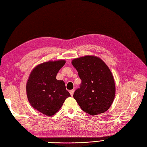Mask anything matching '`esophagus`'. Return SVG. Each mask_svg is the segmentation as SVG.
<instances>
[{
  "instance_id": "esophagus-1",
  "label": "esophagus",
  "mask_w": 147,
  "mask_h": 147,
  "mask_svg": "<svg viewBox=\"0 0 147 147\" xmlns=\"http://www.w3.org/2000/svg\"><path fill=\"white\" fill-rule=\"evenodd\" d=\"M74 91H75V90H70V91H69V92H70V94L71 96H72L74 95Z\"/></svg>"
}]
</instances>
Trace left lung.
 <instances>
[{"mask_svg":"<svg viewBox=\"0 0 147 147\" xmlns=\"http://www.w3.org/2000/svg\"><path fill=\"white\" fill-rule=\"evenodd\" d=\"M82 80L80 88L74 94L81 109L92 116L105 112L115 96L114 78L109 67L99 57L85 56L72 60Z\"/></svg>","mask_w":147,"mask_h":147,"instance_id":"1","label":"left lung"}]
</instances>
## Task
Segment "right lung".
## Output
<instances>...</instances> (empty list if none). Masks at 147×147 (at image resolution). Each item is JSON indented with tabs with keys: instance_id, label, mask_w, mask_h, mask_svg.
I'll return each mask as SVG.
<instances>
[{
	"instance_id": "right-lung-1",
	"label": "right lung",
	"mask_w": 147,
	"mask_h": 147,
	"mask_svg": "<svg viewBox=\"0 0 147 147\" xmlns=\"http://www.w3.org/2000/svg\"><path fill=\"white\" fill-rule=\"evenodd\" d=\"M65 63L63 59L37 65L30 72L26 83V94L30 105L48 117L58 112L65 100L70 96L65 83L56 78Z\"/></svg>"
}]
</instances>
